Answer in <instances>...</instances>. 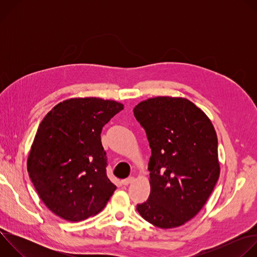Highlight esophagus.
I'll return each mask as SVG.
<instances>
[{
    "label": "esophagus",
    "mask_w": 257,
    "mask_h": 257,
    "mask_svg": "<svg viewBox=\"0 0 257 257\" xmlns=\"http://www.w3.org/2000/svg\"><path fill=\"white\" fill-rule=\"evenodd\" d=\"M133 181H134V178H133V177H129V178H127V179L122 180L121 183H122V184H123L124 186H127V185L131 184V183H132Z\"/></svg>",
    "instance_id": "1"
}]
</instances>
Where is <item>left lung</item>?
<instances>
[{"label": "left lung", "mask_w": 257, "mask_h": 257, "mask_svg": "<svg viewBox=\"0 0 257 257\" xmlns=\"http://www.w3.org/2000/svg\"><path fill=\"white\" fill-rule=\"evenodd\" d=\"M133 113L152 150L151 194L137 211L162 229L184 225L203 207L219 177L215 130L199 107L182 97L149 98Z\"/></svg>", "instance_id": "obj_1"}]
</instances>
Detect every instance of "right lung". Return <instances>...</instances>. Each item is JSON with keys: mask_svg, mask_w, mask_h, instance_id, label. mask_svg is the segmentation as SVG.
I'll return each instance as SVG.
<instances>
[{"mask_svg": "<svg viewBox=\"0 0 257 257\" xmlns=\"http://www.w3.org/2000/svg\"><path fill=\"white\" fill-rule=\"evenodd\" d=\"M123 108L115 100L70 98L53 107L40 124L28 174L44 203L66 221L96 214L116 190L106 176L100 133Z\"/></svg>", "mask_w": 257, "mask_h": 257, "instance_id": "add662e5", "label": "right lung"}]
</instances>
